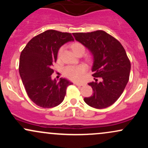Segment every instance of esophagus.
Segmentation results:
<instances>
[{
    "label": "esophagus",
    "instance_id": "1",
    "mask_svg": "<svg viewBox=\"0 0 148 148\" xmlns=\"http://www.w3.org/2000/svg\"><path fill=\"white\" fill-rule=\"evenodd\" d=\"M76 84V86H84V84H80V83H76V84Z\"/></svg>",
    "mask_w": 148,
    "mask_h": 148
}]
</instances>
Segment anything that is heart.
Segmentation results:
<instances>
[{"label":"heart","instance_id":"b5f03b06","mask_svg":"<svg viewBox=\"0 0 148 148\" xmlns=\"http://www.w3.org/2000/svg\"><path fill=\"white\" fill-rule=\"evenodd\" d=\"M72 51L76 55L83 53L85 52V47L79 42H74L72 45ZM62 53V48L58 51V56H60ZM86 67L84 64H79L76 66H67L64 69V75L72 81H79L86 72Z\"/></svg>","mask_w":148,"mask_h":148}]
</instances>
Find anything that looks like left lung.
Here are the masks:
<instances>
[{"label":"left lung","instance_id":"8db88e82","mask_svg":"<svg viewBox=\"0 0 148 148\" xmlns=\"http://www.w3.org/2000/svg\"><path fill=\"white\" fill-rule=\"evenodd\" d=\"M76 41L82 44L93 56L92 72L101 81L89 83L92 95L85 97L84 101L95 108L111 106L118 100L129 81L130 61L120 42L103 30L91 33H73Z\"/></svg>","mask_w":148,"mask_h":148}]
</instances>
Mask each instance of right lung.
Returning a JSON list of instances; mask_svg holds the SVG:
<instances>
[{
  "label": "right lung",
  "mask_w": 148,
  "mask_h": 148,
  "mask_svg": "<svg viewBox=\"0 0 148 148\" xmlns=\"http://www.w3.org/2000/svg\"><path fill=\"white\" fill-rule=\"evenodd\" d=\"M71 41V33L48 30L31 39L21 51L20 76L28 97L37 106L49 108L59 105L67 86L72 84L66 79H51L59 49Z\"/></svg>",
  "instance_id": "obj_1"
}]
</instances>
